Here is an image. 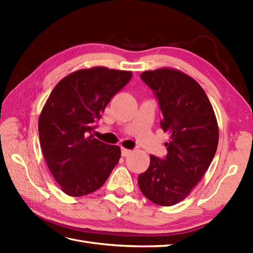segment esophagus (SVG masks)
<instances>
[{"instance_id":"34e87169","label":"esophagus","mask_w":253,"mask_h":253,"mask_svg":"<svg viewBox=\"0 0 253 253\" xmlns=\"http://www.w3.org/2000/svg\"><path fill=\"white\" fill-rule=\"evenodd\" d=\"M131 153V150H128L125 148H122V155L123 157H128Z\"/></svg>"}]
</instances>
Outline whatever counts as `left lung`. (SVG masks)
I'll use <instances>...</instances> for the list:
<instances>
[{"mask_svg":"<svg viewBox=\"0 0 253 253\" xmlns=\"http://www.w3.org/2000/svg\"><path fill=\"white\" fill-rule=\"evenodd\" d=\"M157 96L169 132L164 159L150 157L149 169L138 176L143 196L170 207L189 195L209 169L218 143V126L211 102L195 79L173 68L141 74Z\"/></svg>","mask_w":253,"mask_h":253,"instance_id":"1","label":"left lung"}]
</instances>
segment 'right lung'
Segmentation results:
<instances>
[{"label": "right lung", "mask_w": 253, "mask_h": 253, "mask_svg": "<svg viewBox=\"0 0 253 253\" xmlns=\"http://www.w3.org/2000/svg\"><path fill=\"white\" fill-rule=\"evenodd\" d=\"M131 76V72L102 66L79 69L52 90L38 128L47 168L66 195L82 197L98 190L118 163L120 147L88 135Z\"/></svg>", "instance_id": "add662e5"}]
</instances>
